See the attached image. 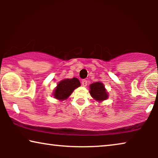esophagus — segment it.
<instances>
[{"label":"esophagus","mask_w":158,"mask_h":158,"mask_svg":"<svg viewBox=\"0 0 158 158\" xmlns=\"http://www.w3.org/2000/svg\"><path fill=\"white\" fill-rule=\"evenodd\" d=\"M81 83H82V85L84 86V87H85V86H87L88 85V81H86V80H83Z\"/></svg>","instance_id":"1"}]
</instances>
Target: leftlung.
Returning a JSON list of instances; mask_svg holds the SVG:
<instances>
[{
    "label": "left lung",
    "mask_w": 158,
    "mask_h": 158,
    "mask_svg": "<svg viewBox=\"0 0 158 158\" xmlns=\"http://www.w3.org/2000/svg\"><path fill=\"white\" fill-rule=\"evenodd\" d=\"M90 94L94 99L97 101H103L108 98V94L106 91L104 85L101 82L92 83L90 85Z\"/></svg>",
    "instance_id": "obj_1"
}]
</instances>
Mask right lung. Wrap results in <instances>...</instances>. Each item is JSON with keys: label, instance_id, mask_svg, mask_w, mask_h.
I'll use <instances>...</instances> for the list:
<instances>
[{"label": "right lung", "instance_id": "right-lung-1", "mask_svg": "<svg viewBox=\"0 0 158 158\" xmlns=\"http://www.w3.org/2000/svg\"><path fill=\"white\" fill-rule=\"evenodd\" d=\"M81 86V83L76 77L62 80L58 83L54 92V96L59 100H64L69 97L75 88Z\"/></svg>", "mask_w": 158, "mask_h": 158}]
</instances>
